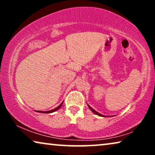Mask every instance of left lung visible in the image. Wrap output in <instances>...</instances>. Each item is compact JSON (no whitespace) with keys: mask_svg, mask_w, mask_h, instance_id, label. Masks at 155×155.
I'll use <instances>...</instances> for the list:
<instances>
[{"mask_svg":"<svg viewBox=\"0 0 155 155\" xmlns=\"http://www.w3.org/2000/svg\"><path fill=\"white\" fill-rule=\"evenodd\" d=\"M88 107H89V108H90V109H91V111H92L93 112V113H94L95 114H97V115H98V116H104V115H102V114H99V113H98V112H97V111H95V110L93 109L92 108H91V107H90V106H89V105H88Z\"/></svg>","mask_w":155,"mask_h":155,"instance_id":"left-lung-1","label":"left lung"}]
</instances>
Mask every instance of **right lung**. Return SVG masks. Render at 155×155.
Masks as SVG:
<instances>
[{
  "mask_svg": "<svg viewBox=\"0 0 155 155\" xmlns=\"http://www.w3.org/2000/svg\"><path fill=\"white\" fill-rule=\"evenodd\" d=\"M63 102L60 105L58 106V107H56V108H55L54 109H52V110H50V111H38L37 112H40V113H45V114H48V113H52V112H54V111H57V110L58 109H60V108L61 107V106H62V104H63Z\"/></svg>",
  "mask_w": 155,
  "mask_h": 155,
  "instance_id": "add662e5",
  "label": "right lung"
}]
</instances>
